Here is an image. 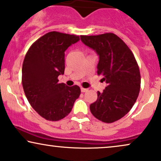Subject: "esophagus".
Instances as JSON below:
<instances>
[{
    "label": "esophagus",
    "mask_w": 161,
    "mask_h": 161,
    "mask_svg": "<svg viewBox=\"0 0 161 161\" xmlns=\"http://www.w3.org/2000/svg\"><path fill=\"white\" fill-rule=\"evenodd\" d=\"M80 90H81V92H87L88 89L85 88H80Z\"/></svg>",
    "instance_id": "34e87169"
}]
</instances>
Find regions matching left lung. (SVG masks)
<instances>
[{
	"label": "left lung",
	"mask_w": 161,
	"mask_h": 161,
	"mask_svg": "<svg viewBox=\"0 0 161 161\" xmlns=\"http://www.w3.org/2000/svg\"><path fill=\"white\" fill-rule=\"evenodd\" d=\"M80 40L98 55L97 73L107 84L103 92H97L90 111L101 121H116L130 111L139 95L141 74L135 56L113 33L81 35Z\"/></svg>",
	"instance_id": "obj_1"
}]
</instances>
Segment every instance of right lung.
<instances>
[{"label": "right lung", "mask_w": 161, "mask_h": 161, "mask_svg": "<svg viewBox=\"0 0 161 161\" xmlns=\"http://www.w3.org/2000/svg\"><path fill=\"white\" fill-rule=\"evenodd\" d=\"M79 36L50 32L40 37L25 56L22 66V84L32 107L43 118L61 120L72 111L80 95L78 86L58 83L64 74L65 51L79 41Z\"/></svg>", "instance_id": "add662e5"}]
</instances>
